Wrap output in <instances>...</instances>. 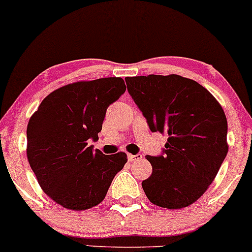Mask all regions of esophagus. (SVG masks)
Returning a JSON list of instances; mask_svg holds the SVG:
<instances>
[{"mask_svg":"<svg viewBox=\"0 0 252 252\" xmlns=\"http://www.w3.org/2000/svg\"><path fill=\"white\" fill-rule=\"evenodd\" d=\"M127 159H128V161H138V160L142 159V154H136V155H132V154H128V157H127Z\"/></svg>","mask_w":252,"mask_h":252,"instance_id":"1","label":"esophagus"}]
</instances>
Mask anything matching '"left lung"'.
Here are the masks:
<instances>
[{"mask_svg": "<svg viewBox=\"0 0 252 252\" xmlns=\"http://www.w3.org/2000/svg\"><path fill=\"white\" fill-rule=\"evenodd\" d=\"M125 80L150 131L168 134L161 155L145 157L153 167L142 182L145 195L166 209L189 206L206 191L228 153L224 111L206 88L180 75Z\"/></svg>", "mask_w": 252, "mask_h": 252, "instance_id": "left-lung-1", "label": "left lung"}]
</instances>
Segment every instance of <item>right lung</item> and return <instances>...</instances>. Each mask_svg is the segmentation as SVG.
<instances>
[{
	"instance_id": "right-lung-1",
	"label": "right lung",
	"mask_w": 252,
	"mask_h": 252,
	"mask_svg": "<svg viewBox=\"0 0 252 252\" xmlns=\"http://www.w3.org/2000/svg\"><path fill=\"white\" fill-rule=\"evenodd\" d=\"M126 91L121 77L69 84L49 93L31 116L27 155L42 190L75 211L102 203L127 155L93 149L107 109Z\"/></svg>"
}]
</instances>
